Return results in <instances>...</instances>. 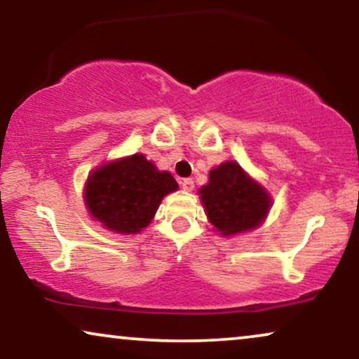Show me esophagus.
I'll return each instance as SVG.
<instances>
[{
    "instance_id": "34e87169",
    "label": "esophagus",
    "mask_w": 359,
    "mask_h": 359,
    "mask_svg": "<svg viewBox=\"0 0 359 359\" xmlns=\"http://www.w3.org/2000/svg\"><path fill=\"white\" fill-rule=\"evenodd\" d=\"M180 184H181V188H183L184 191H193V189H194V181L191 180V178L181 180Z\"/></svg>"
}]
</instances>
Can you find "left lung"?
<instances>
[{"instance_id": "1", "label": "left lung", "mask_w": 359, "mask_h": 359, "mask_svg": "<svg viewBox=\"0 0 359 359\" xmlns=\"http://www.w3.org/2000/svg\"><path fill=\"white\" fill-rule=\"evenodd\" d=\"M198 193L209 222L222 237L258 229L273 205L266 188L233 160L210 170L208 184Z\"/></svg>"}]
</instances>
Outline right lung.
I'll return each instance as SVG.
<instances>
[{
  "label": "right lung",
  "mask_w": 359,
  "mask_h": 359,
  "mask_svg": "<svg viewBox=\"0 0 359 359\" xmlns=\"http://www.w3.org/2000/svg\"><path fill=\"white\" fill-rule=\"evenodd\" d=\"M178 189L168 171L144 154L106 161L88 175L83 199L88 214L109 232L134 235L149 227L166 194Z\"/></svg>",
  "instance_id": "obj_1"
}]
</instances>
